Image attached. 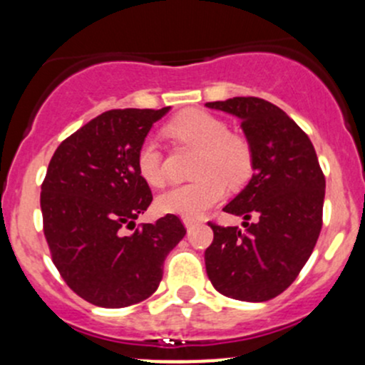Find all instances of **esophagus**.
<instances>
[{
	"instance_id": "34e87169",
	"label": "esophagus",
	"mask_w": 365,
	"mask_h": 365,
	"mask_svg": "<svg viewBox=\"0 0 365 365\" xmlns=\"http://www.w3.org/2000/svg\"><path fill=\"white\" fill-rule=\"evenodd\" d=\"M182 223H184V227H186V230H191V228H193V227H197L198 221L197 220H191V217H184Z\"/></svg>"
}]
</instances>
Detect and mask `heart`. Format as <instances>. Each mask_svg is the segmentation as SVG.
Returning a JSON list of instances; mask_svg holds the SVG:
<instances>
[{
	"mask_svg": "<svg viewBox=\"0 0 365 365\" xmlns=\"http://www.w3.org/2000/svg\"><path fill=\"white\" fill-rule=\"evenodd\" d=\"M168 135L198 149L197 181L175 186L158 197V209L182 217H200L225 197V182L240 186L253 172V151L246 137L228 131L227 123L210 112L190 108L167 126ZM137 170L145 182L161 187L167 182L161 153L151 138L137 151Z\"/></svg>",
	"mask_w": 365,
	"mask_h": 365,
	"instance_id": "heart-1",
	"label": "heart"
}]
</instances>
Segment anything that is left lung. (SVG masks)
<instances>
[{
  "label": "left lung",
  "instance_id": "obj_1",
  "mask_svg": "<svg viewBox=\"0 0 365 365\" xmlns=\"http://www.w3.org/2000/svg\"><path fill=\"white\" fill-rule=\"evenodd\" d=\"M240 121L253 151V178L223 207L242 227L209 223L205 270L220 294L265 302L283 294L309 260L322 230L325 178L309 137L270 101L235 96L205 103ZM257 215L255 224H247Z\"/></svg>",
  "mask_w": 365,
  "mask_h": 365
}]
</instances>
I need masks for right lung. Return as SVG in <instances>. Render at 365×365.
Segmentation results:
<instances>
[{
	"mask_svg": "<svg viewBox=\"0 0 365 365\" xmlns=\"http://www.w3.org/2000/svg\"><path fill=\"white\" fill-rule=\"evenodd\" d=\"M170 107L107 110L59 144L40 205L52 262L78 297L126 307L156 292L167 255L184 237L174 214L135 227L153 202L137 170V151Z\"/></svg>",
	"mask_w": 365,
	"mask_h": 365,
	"instance_id": "right-lung-1",
	"label": "right lung"
}]
</instances>
